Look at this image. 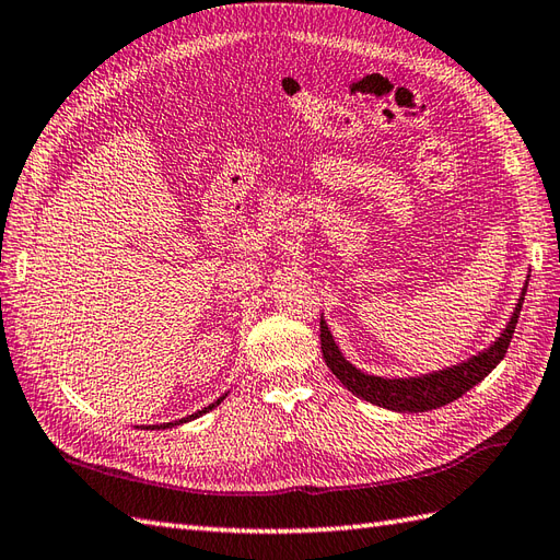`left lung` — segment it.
<instances>
[{
    "instance_id": "obj_1",
    "label": "left lung",
    "mask_w": 560,
    "mask_h": 560,
    "mask_svg": "<svg viewBox=\"0 0 560 560\" xmlns=\"http://www.w3.org/2000/svg\"><path fill=\"white\" fill-rule=\"evenodd\" d=\"M527 281L523 285V293L517 298L513 317L509 324H505L503 334L487 350H482V353L460 362V365H453L432 374L408 376V380H384V376L365 374L350 365V362L343 358L339 346L334 343V336L327 327V322L322 317L319 339H322L324 362H327V368L336 374V380H339L348 392H353L355 396L365 398L380 408L396 410V412H424V410L441 408L446 406V402L460 398L465 392H470V388L482 382L485 376L505 358V353H509L520 310H523V303H525Z\"/></svg>"
}]
</instances>
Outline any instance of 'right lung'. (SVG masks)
I'll return each mask as SVG.
<instances>
[{
    "mask_svg": "<svg viewBox=\"0 0 560 560\" xmlns=\"http://www.w3.org/2000/svg\"><path fill=\"white\" fill-rule=\"evenodd\" d=\"M226 396H221V398H217L212 406H207V408H202V410H198L195 415H188V418H180V420H176V422H166V424H162V427H152V429H164V427H174V424H184V422H190V420H195V418H200V415H205V412H210L212 408H217L221 400H224Z\"/></svg>",
    "mask_w": 560,
    "mask_h": 560,
    "instance_id": "add662e5",
    "label": "right lung"
}]
</instances>
